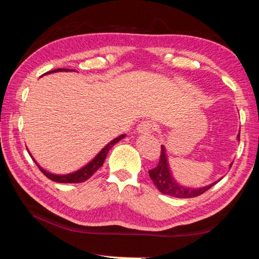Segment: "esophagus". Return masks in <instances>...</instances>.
Masks as SVG:
<instances>
[{
  "label": "esophagus",
  "instance_id": "esophagus-1",
  "mask_svg": "<svg viewBox=\"0 0 259 259\" xmlns=\"http://www.w3.org/2000/svg\"><path fill=\"white\" fill-rule=\"evenodd\" d=\"M139 134H152L155 130V125L152 121H143L137 126Z\"/></svg>",
  "mask_w": 259,
  "mask_h": 259
}]
</instances>
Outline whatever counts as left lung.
I'll list each match as a JSON object with an SVG mask.
<instances>
[{
    "mask_svg": "<svg viewBox=\"0 0 259 259\" xmlns=\"http://www.w3.org/2000/svg\"><path fill=\"white\" fill-rule=\"evenodd\" d=\"M238 139L240 140V134L238 135ZM148 174H150V177L153 183H154L157 190L161 193H163V194L174 196V198H195V196L203 194L205 191H208L209 188H211L214 185V184H217V182H214L212 184H210L209 186L201 188H188L179 185V184L175 182V179L171 176V172H170L168 160H166V154L163 146H161L159 163H157L154 169L148 170Z\"/></svg>",
    "mask_w": 259,
    "mask_h": 259,
    "instance_id": "8db88e82",
    "label": "left lung"
}]
</instances>
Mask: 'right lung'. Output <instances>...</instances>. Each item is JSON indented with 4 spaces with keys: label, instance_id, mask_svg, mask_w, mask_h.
<instances>
[{
    "label": "right lung",
    "instance_id": "obj_1",
    "mask_svg": "<svg viewBox=\"0 0 259 259\" xmlns=\"http://www.w3.org/2000/svg\"><path fill=\"white\" fill-rule=\"evenodd\" d=\"M67 72L69 71V69H66V68H58V69H55V71H51V72H48L46 74H49V73H55V72ZM125 135H121L119 136V137L113 139L111 143H108L106 146H105L102 151H100L97 155H96L95 159L89 162L85 166H83V168H81L80 170H77V171L73 172V174H68V175H54V174H50L46 171V170H43L40 165L37 164V162L35 161L33 157V161L36 163V165L38 166V169L41 170V171L43 172V175H45L46 177H48L49 179H51V181L54 182H57V183H82V182H85L87 179H89L97 171V170L100 168V166L103 165L105 159H106V155L107 153L109 152V150L115 145V144L117 142H120V140L122 138H124ZM30 155V154H29ZM32 156V155H30Z\"/></svg>",
    "mask_w": 259,
    "mask_h": 259
}]
</instances>
